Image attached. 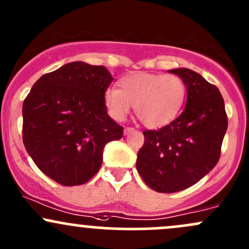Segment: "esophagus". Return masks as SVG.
I'll return each mask as SVG.
<instances>
[{
	"instance_id": "34e87169",
	"label": "esophagus",
	"mask_w": 249,
	"mask_h": 249,
	"mask_svg": "<svg viewBox=\"0 0 249 249\" xmlns=\"http://www.w3.org/2000/svg\"><path fill=\"white\" fill-rule=\"evenodd\" d=\"M134 128H133V127H125L124 128V135H128V134H130V133H132V132H134Z\"/></svg>"
}]
</instances>
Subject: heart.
<instances>
[{
  "instance_id": "b5f03b06",
  "label": "heart",
  "mask_w": 249,
  "mask_h": 249,
  "mask_svg": "<svg viewBox=\"0 0 249 249\" xmlns=\"http://www.w3.org/2000/svg\"><path fill=\"white\" fill-rule=\"evenodd\" d=\"M119 87L104 92L109 115L116 121H124L134 106L138 119L148 128L171 124L186 98V84L177 74L135 72L122 77Z\"/></svg>"
}]
</instances>
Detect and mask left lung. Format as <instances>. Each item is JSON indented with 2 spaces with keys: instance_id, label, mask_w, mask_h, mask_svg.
Returning <instances> with one entry per match:
<instances>
[{
  "instance_id": "obj_1",
  "label": "left lung",
  "mask_w": 249,
  "mask_h": 249,
  "mask_svg": "<svg viewBox=\"0 0 249 249\" xmlns=\"http://www.w3.org/2000/svg\"><path fill=\"white\" fill-rule=\"evenodd\" d=\"M186 84V106L175 121L145 130L136 168L157 192L172 194L196 184L217 164L228 127L220 90L190 69L168 70Z\"/></svg>"
}]
</instances>
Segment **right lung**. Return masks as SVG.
Returning a JSON list of instances; mask_svg holds the SVG:
<instances>
[{
  "mask_svg": "<svg viewBox=\"0 0 249 249\" xmlns=\"http://www.w3.org/2000/svg\"><path fill=\"white\" fill-rule=\"evenodd\" d=\"M113 79L104 66L73 61L40 77L23 101L26 151L61 185L89 181L102 165L104 146L122 138L124 127L104 106Z\"/></svg>",
  "mask_w": 249,
  "mask_h": 249,
  "instance_id": "obj_1",
  "label": "right lung"
}]
</instances>
